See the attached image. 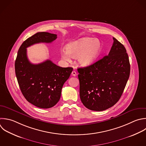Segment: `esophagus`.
<instances>
[{"mask_svg": "<svg viewBox=\"0 0 146 146\" xmlns=\"http://www.w3.org/2000/svg\"><path fill=\"white\" fill-rule=\"evenodd\" d=\"M71 74H72V76H76V75H77L76 72L75 71H73L72 72Z\"/></svg>", "mask_w": 146, "mask_h": 146, "instance_id": "1", "label": "esophagus"}]
</instances>
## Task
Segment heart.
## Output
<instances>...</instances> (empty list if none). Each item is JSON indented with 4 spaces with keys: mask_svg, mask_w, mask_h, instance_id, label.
<instances>
[{
    "mask_svg": "<svg viewBox=\"0 0 146 146\" xmlns=\"http://www.w3.org/2000/svg\"><path fill=\"white\" fill-rule=\"evenodd\" d=\"M102 43L94 38H83L68 43L66 50L61 51L62 58L70 62L71 56L77 58L80 65L86 67L92 64L100 56L102 51Z\"/></svg>",
    "mask_w": 146,
    "mask_h": 146,
    "instance_id": "obj_1",
    "label": "heart"
}]
</instances>
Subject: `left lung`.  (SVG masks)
<instances>
[{
  "label": "left lung",
  "mask_w": 146,
  "mask_h": 146,
  "mask_svg": "<svg viewBox=\"0 0 146 146\" xmlns=\"http://www.w3.org/2000/svg\"><path fill=\"white\" fill-rule=\"evenodd\" d=\"M108 55L94 64L79 68L80 98L83 105L96 111L106 110L120 98L130 73L124 46L115 38Z\"/></svg>",
  "instance_id": "8db88e82"
}]
</instances>
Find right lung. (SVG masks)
Listing matches in <instances>:
<instances>
[{
    "instance_id": "1",
    "label": "right lung",
    "mask_w": 146,
    "mask_h": 146,
    "mask_svg": "<svg viewBox=\"0 0 146 146\" xmlns=\"http://www.w3.org/2000/svg\"><path fill=\"white\" fill-rule=\"evenodd\" d=\"M57 35L38 33L26 39L20 47L15 63L16 76L26 99L40 108H49L59 100L62 89L73 68L59 67L47 60L39 64L31 63L27 55V48L39 43H51Z\"/></svg>"
}]
</instances>
